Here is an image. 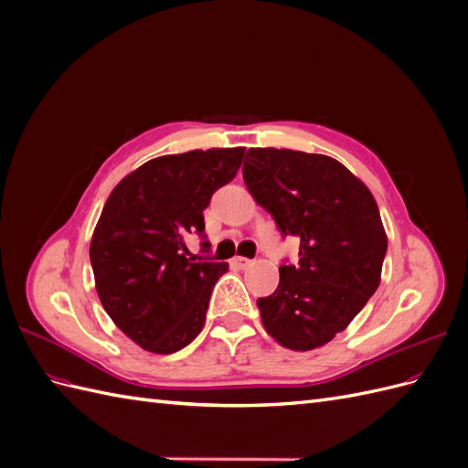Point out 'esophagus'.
I'll list each match as a JSON object with an SVG mask.
<instances>
[{
	"instance_id": "esophagus-1",
	"label": "esophagus",
	"mask_w": 468,
	"mask_h": 468,
	"mask_svg": "<svg viewBox=\"0 0 468 468\" xmlns=\"http://www.w3.org/2000/svg\"><path fill=\"white\" fill-rule=\"evenodd\" d=\"M251 263H253V261L248 260V258H234V265L239 267V269H248Z\"/></svg>"
}]
</instances>
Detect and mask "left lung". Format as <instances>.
<instances>
[{
    "label": "left lung",
    "instance_id": "left-lung-1",
    "mask_svg": "<svg viewBox=\"0 0 468 468\" xmlns=\"http://www.w3.org/2000/svg\"><path fill=\"white\" fill-rule=\"evenodd\" d=\"M244 181L279 230L301 238L299 263L258 301L265 332L310 351L344 332L377 291L387 232L373 193L337 160L287 148H250Z\"/></svg>",
    "mask_w": 468,
    "mask_h": 468
}]
</instances>
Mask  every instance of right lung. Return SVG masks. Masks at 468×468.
I'll return each mask as SVG.
<instances>
[{"instance_id":"obj_1","label":"right lung","mask_w":468,"mask_h":468,"mask_svg":"<svg viewBox=\"0 0 468 468\" xmlns=\"http://www.w3.org/2000/svg\"><path fill=\"white\" fill-rule=\"evenodd\" d=\"M246 148L154 158L111 191L90 244L105 313L136 346L169 356L201 334L215 282L229 263H195L187 234H203L212 193L232 181Z\"/></svg>"}]
</instances>
